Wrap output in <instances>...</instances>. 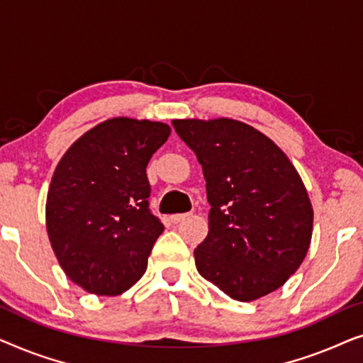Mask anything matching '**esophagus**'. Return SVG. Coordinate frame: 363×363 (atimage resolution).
<instances>
[{
  "instance_id": "1",
  "label": "esophagus",
  "mask_w": 363,
  "mask_h": 363,
  "mask_svg": "<svg viewBox=\"0 0 363 363\" xmlns=\"http://www.w3.org/2000/svg\"><path fill=\"white\" fill-rule=\"evenodd\" d=\"M186 218H190V213H178V215L172 216V223H173V225H178V223L185 221Z\"/></svg>"
}]
</instances>
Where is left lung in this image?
<instances>
[{"mask_svg": "<svg viewBox=\"0 0 363 363\" xmlns=\"http://www.w3.org/2000/svg\"><path fill=\"white\" fill-rule=\"evenodd\" d=\"M172 123L200 162L211 206L198 272L241 302L279 289L304 261L314 220L294 165L264 133L233 118Z\"/></svg>", "mask_w": 363, "mask_h": 363, "instance_id": "obj_1", "label": "left lung"}]
</instances>
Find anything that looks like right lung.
Masks as SVG:
<instances>
[{
    "instance_id": "add662e5",
    "label": "right lung",
    "mask_w": 363,
    "mask_h": 363,
    "mask_svg": "<svg viewBox=\"0 0 363 363\" xmlns=\"http://www.w3.org/2000/svg\"><path fill=\"white\" fill-rule=\"evenodd\" d=\"M162 122L117 117L84 133L57 163L46 226L69 279L97 296L135 284L163 228L148 208L147 165L167 142Z\"/></svg>"
}]
</instances>
